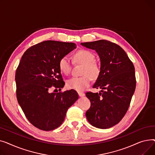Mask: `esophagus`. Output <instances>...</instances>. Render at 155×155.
<instances>
[{"label":"esophagus","instance_id":"esophagus-1","mask_svg":"<svg viewBox=\"0 0 155 155\" xmlns=\"http://www.w3.org/2000/svg\"><path fill=\"white\" fill-rule=\"evenodd\" d=\"M78 95H79L80 97H83V96L85 95V94L83 93V92H78Z\"/></svg>","mask_w":155,"mask_h":155}]
</instances>
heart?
I'll return each mask as SVG.
<instances>
[{"instance_id": "1", "label": "heart", "mask_w": 155, "mask_h": 155, "mask_svg": "<svg viewBox=\"0 0 155 155\" xmlns=\"http://www.w3.org/2000/svg\"><path fill=\"white\" fill-rule=\"evenodd\" d=\"M74 60L84 64L81 77H73L67 80V86L70 89L77 91H83L89 86L91 78L96 79L100 75L101 67L99 64L94 61V54L87 50H80L73 55ZM58 67L61 72L64 75H68L72 68V62L68 56L61 57L59 61Z\"/></svg>"}]
</instances>
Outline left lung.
<instances>
[{
  "label": "left lung",
  "mask_w": 155,
  "mask_h": 155,
  "mask_svg": "<svg viewBox=\"0 0 155 155\" xmlns=\"http://www.w3.org/2000/svg\"><path fill=\"white\" fill-rule=\"evenodd\" d=\"M94 50L101 59V73L93 88H101L99 94L87 92L91 102L86 112L93 126L107 129L124 117L136 88L134 67L120 46L107 40L81 43Z\"/></svg>",
  "instance_id": "1"
}]
</instances>
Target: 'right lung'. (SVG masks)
Wrapping results in <instances>:
<instances>
[{
    "instance_id": "obj_1",
    "label": "right lung",
    "mask_w": 155,
    "mask_h": 155,
    "mask_svg": "<svg viewBox=\"0 0 155 155\" xmlns=\"http://www.w3.org/2000/svg\"><path fill=\"white\" fill-rule=\"evenodd\" d=\"M75 48L73 43L45 41L28 49L16 69L18 103L30 123L43 131L58 127L68 109L78 99L73 89L50 92L53 87L61 89L64 85L59 61Z\"/></svg>"
}]
</instances>
